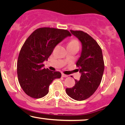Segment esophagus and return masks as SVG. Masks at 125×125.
<instances>
[{
	"label": "esophagus",
	"mask_w": 125,
	"mask_h": 125,
	"mask_svg": "<svg viewBox=\"0 0 125 125\" xmlns=\"http://www.w3.org/2000/svg\"><path fill=\"white\" fill-rule=\"evenodd\" d=\"M62 76L63 77H68L67 75H66V74H63V73L62 74Z\"/></svg>",
	"instance_id": "1"
}]
</instances>
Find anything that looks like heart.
Returning <instances> with one entry per match:
<instances>
[{"mask_svg": "<svg viewBox=\"0 0 125 125\" xmlns=\"http://www.w3.org/2000/svg\"><path fill=\"white\" fill-rule=\"evenodd\" d=\"M79 46V42L76 40H71L67 44V46Z\"/></svg>", "mask_w": 125, "mask_h": 125, "instance_id": "heart-1", "label": "heart"}]
</instances>
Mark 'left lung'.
Returning a JSON list of instances; mask_svg holds the SVG:
<instances>
[{
  "label": "left lung",
  "instance_id": "obj_1",
  "mask_svg": "<svg viewBox=\"0 0 125 125\" xmlns=\"http://www.w3.org/2000/svg\"><path fill=\"white\" fill-rule=\"evenodd\" d=\"M70 32L82 45L80 56L76 62L81 77L79 81L74 80V86L67 88L66 92L70 97L81 101L90 97L101 83L104 70L103 54L97 42L87 33L82 31Z\"/></svg>",
  "mask_w": 125,
  "mask_h": 125
}]
</instances>
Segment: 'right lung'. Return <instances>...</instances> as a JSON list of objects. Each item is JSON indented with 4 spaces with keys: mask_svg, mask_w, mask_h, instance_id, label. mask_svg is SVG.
<instances>
[{
    "mask_svg": "<svg viewBox=\"0 0 125 125\" xmlns=\"http://www.w3.org/2000/svg\"><path fill=\"white\" fill-rule=\"evenodd\" d=\"M71 35L66 30L43 27L36 30L25 41L17 61V76L20 86L33 98L44 97L55 79L61 77L59 72L44 68L54 48Z\"/></svg>",
    "mask_w": 125,
    "mask_h": 125,
    "instance_id": "obj_1",
    "label": "right lung"
}]
</instances>
